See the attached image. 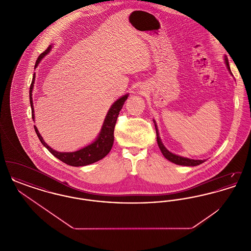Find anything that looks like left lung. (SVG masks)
I'll return each mask as SVG.
<instances>
[{
    "instance_id": "8db88e82",
    "label": "left lung",
    "mask_w": 251,
    "mask_h": 251,
    "mask_svg": "<svg viewBox=\"0 0 251 251\" xmlns=\"http://www.w3.org/2000/svg\"><path fill=\"white\" fill-rule=\"evenodd\" d=\"M225 62H226V65H227V70L230 72V68H229V65H228V60L227 57H225ZM231 73V72H230ZM156 129V135H157V143L158 146L163 153V155L165 156L167 158V160H169L170 162L176 164V165H179V166H186V167H195V166H199L201 164H202L205 162V160H194V159H188V158H184V157H181V156L176 155V154H173L171 152H169L167 151V149L164 147V145L161 142V139H160V136H159V131L157 129V126L155 124Z\"/></svg>"
}]
</instances>
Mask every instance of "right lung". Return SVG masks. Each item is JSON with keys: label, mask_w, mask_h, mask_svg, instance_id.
Here are the masks:
<instances>
[{"label": "right lung", "mask_w": 251, "mask_h": 251, "mask_svg": "<svg viewBox=\"0 0 251 251\" xmlns=\"http://www.w3.org/2000/svg\"><path fill=\"white\" fill-rule=\"evenodd\" d=\"M50 46L48 47L47 50H45V51H43L36 60V67L38 65V63L40 62V60L42 59L49 51L50 50ZM35 74L33 76V80H32V84L30 85V104L32 108V119L35 120V115H34V106H33V100H32V90L34 87V83H35ZM128 95L123 96L120 99H119L108 111L107 116L105 118V120L103 122L102 128L100 130V133L99 134L97 140L95 142H93L90 145H88L87 147H84V149H81L77 151L74 152H59L56 151L54 150H52L50 147H49L47 144L44 142L43 138L41 137V135L39 134L38 130L36 129V126H34L35 131L36 134L40 140V142L42 145H44L49 151L53 156H55L57 159H59L60 161H62L63 163L72 166V167H83V166H87L90 164H93L97 161L104 158L107 155L109 151L112 149V146L114 143V130H115V126L117 123L118 117L120 115V111L123 107V104L125 102V100H127Z\"/></svg>", "instance_id": "1"}]
</instances>
